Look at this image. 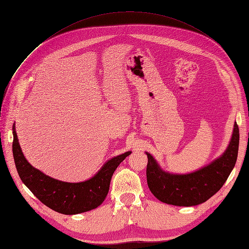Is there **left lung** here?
<instances>
[{"instance_id":"left-lung-1","label":"left lung","mask_w":249,"mask_h":249,"mask_svg":"<svg viewBox=\"0 0 249 249\" xmlns=\"http://www.w3.org/2000/svg\"><path fill=\"white\" fill-rule=\"evenodd\" d=\"M239 148V127L232 134L224 153L217 159L189 173H172L161 168L155 158L147 155L146 178L150 192L162 202L178 207L197 206L207 201L228 179L235 167Z\"/></svg>"}]
</instances>
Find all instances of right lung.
<instances>
[{"label": "right lung", "mask_w": 249, "mask_h": 249, "mask_svg": "<svg viewBox=\"0 0 249 249\" xmlns=\"http://www.w3.org/2000/svg\"><path fill=\"white\" fill-rule=\"evenodd\" d=\"M12 152L18 176L43 205L58 213L74 215L101 206L109 192L111 178L118 165L132 152H125L105 163L95 175L84 182L67 183L44 175L25 158L16 131L12 126Z\"/></svg>", "instance_id": "add662e5"}]
</instances>
